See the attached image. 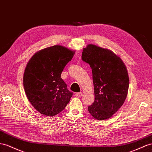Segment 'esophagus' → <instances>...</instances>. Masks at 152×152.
<instances>
[{"label":"esophagus","instance_id":"esophagus-1","mask_svg":"<svg viewBox=\"0 0 152 152\" xmlns=\"http://www.w3.org/2000/svg\"><path fill=\"white\" fill-rule=\"evenodd\" d=\"M75 96L76 97H77V98H80V97L82 96V93H81V92H77V93H76Z\"/></svg>","mask_w":152,"mask_h":152}]
</instances>
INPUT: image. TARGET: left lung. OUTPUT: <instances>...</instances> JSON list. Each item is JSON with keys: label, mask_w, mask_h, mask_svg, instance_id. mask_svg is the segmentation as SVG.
<instances>
[{"label": "left lung", "mask_w": 152, "mask_h": 152, "mask_svg": "<svg viewBox=\"0 0 152 152\" xmlns=\"http://www.w3.org/2000/svg\"><path fill=\"white\" fill-rule=\"evenodd\" d=\"M81 59L92 69L94 102L88 110L98 120L107 119L123 104L128 94L129 77L126 65L113 51L94 44L83 49Z\"/></svg>", "instance_id": "8db88e82"}]
</instances>
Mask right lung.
I'll use <instances>...</instances> for the list:
<instances>
[{"label":"right lung","mask_w":152,"mask_h":152,"mask_svg":"<svg viewBox=\"0 0 152 152\" xmlns=\"http://www.w3.org/2000/svg\"><path fill=\"white\" fill-rule=\"evenodd\" d=\"M75 50L56 45L37 52L27 64L23 83L27 98L43 115L54 116L63 110L72 96L61 78Z\"/></svg>","instance_id":"right-lung-1"}]
</instances>
